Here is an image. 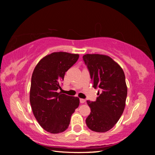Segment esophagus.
I'll return each instance as SVG.
<instances>
[{
  "label": "esophagus",
  "mask_w": 155,
  "mask_h": 155,
  "mask_svg": "<svg viewBox=\"0 0 155 155\" xmlns=\"http://www.w3.org/2000/svg\"><path fill=\"white\" fill-rule=\"evenodd\" d=\"M85 102V99H83V98H81L80 99V103H84Z\"/></svg>",
  "instance_id": "1"
}]
</instances>
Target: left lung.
Wrapping results in <instances>:
<instances>
[{
	"mask_svg": "<svg viewBox=\"0 0 155 155\" xmlns=\"http://www.w3.org/2000/svg\"><path fill=\"white\" fill-rule=\"evenodd\" d=\"M94 88H99L96 101H87L91 113L86 124L91 130L104 133L114 127L124 111L127 96L124 72L118 64L104 54L83 57Z\"/></svg>",
	"mask_w": 155,
	"mask_h": 155,
	"instance_id": "left-lung-1",
	"label": "left lung"
}]
</instances>
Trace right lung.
Masks as SVG:
<instances>
[{
    "label": "right lung",
    "instance_id": "1",
    "mask_svg": "<svg viewBox=\"0 0 155 155\" xmlns=\"http://www.w3.org/2000/svg\"><path fill=\"white\" fill-rule=\"evenodd\" d=\"M78 57V54L52 52L43 57L33 70L30 103L37 121L47 132L57 134L66 130L79 105L78 97L57 92L65 72Z\"/></svg>",
    "mask_w": 155,
    "mask_h": 155
}]
</instances>
